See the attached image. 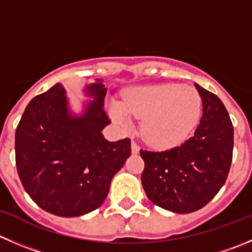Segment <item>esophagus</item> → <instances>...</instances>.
<instances>
[{"label": "esophagus", "mask_w": 252, "mask_h": 252, "mask_svg": "<svg viewBox=\"0 0 252 252\" xmlns=\"http://www.w3.org/2000/svg\"><path fill=\"white\" fill-rule=\"evenodd\" d=\"M139 151H140V148H139L138 144L135 143V141H131V154H139Z\"/></svg>", "instance_id": "34e87169"}]
</instances>
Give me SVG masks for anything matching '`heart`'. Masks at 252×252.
<instances>
[{
    "label": "heart",
    "instance_id": "b5f03b06",
    "mask_svg": "<svg viewBox=\"0 0 252 252\" xmlns=\"http://www.w3.org/2000/svg\"><path fill=\"white\" fill-rule=\"evenodd\" d=\"M117 124L128 126L131 116L143 121V135L155 148H172L187 140L202 116V98L187 85L135 87L126 92L124 103L111 107Z\"/></svg>",
    "mask_w": 252,
    "mask_h": 252
}]
</instances>
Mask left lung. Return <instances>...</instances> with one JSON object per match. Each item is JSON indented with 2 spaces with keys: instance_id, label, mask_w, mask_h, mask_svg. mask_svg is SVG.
<instances>
[{
  "instance_id": "8db88e82",
  "label": "left lung",
  "mask_w": 252,
  "mask_h": 252,
  "mask_svg": "<svg viewBox=\"0 0 252 252\" xmlns=\"http://www.w3.org/2000/svg\"><path fill=\"white\" fill-rule=\"evenodd\" d=\"M203 114L194 135L177 148L140 150L145 162L141 183L148 198L173 213H192L214 198L233 160L234 128L223 102L196 84Z\"/></svg>"
}]
</instances>
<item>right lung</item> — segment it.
I'll use <instances>...</instances> for the list:
<instances>
[{
  "label": "right lung",
  "mask_w": 252,
  "mask_h": 252,
  "mask_svg": "<svg viewBox=\"0 0 252 252\" xmlns=\"http://www.w3.org/2000/svg\"><path fill=\"white\" fill-rule=\"evenodd\" d=\"M85 94L94 101L74 114L66 90L54 85L29 102L16 130L22 185L41 209L58 217H80L101 207L131 153L128 138L108 141L102 134L111 123L102 80L87 85Z\"/></svg>",
  "instance_id": "right-lung-1"
}]
</instances>
